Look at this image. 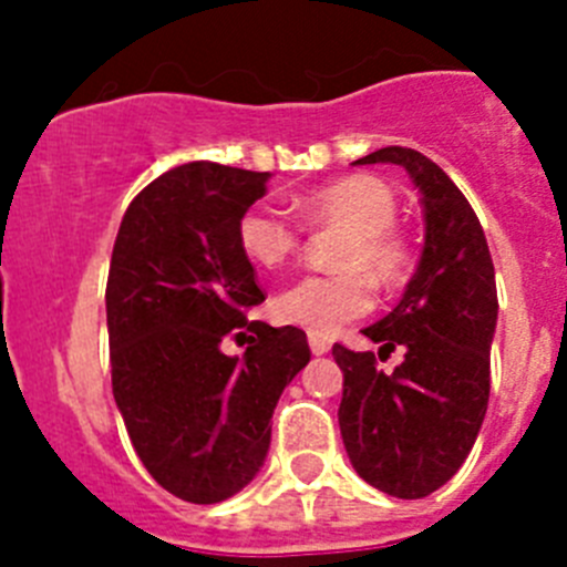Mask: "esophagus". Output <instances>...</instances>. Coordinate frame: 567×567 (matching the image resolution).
Segmentation results:
<instances>
[{
	"instance_id": "esophagus-1",
	"label": "esophagus",
	"mask_w": 567,
	"mask_h": 567,
	"mask_svg": "<svg viewBox=\"0 0 567 567\" xmlns=\"http://www.w3.org/2000/svg\"><path fill=\"white\" fill-rule=\"evenodd\" d=\"M309 349H312V354H327L332 349V340L323 338V334H309Z\"/></svg>"
}]
</instances>
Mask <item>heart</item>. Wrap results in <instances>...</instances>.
I'll return each instance as SVG.
<instances>
[{"instance_id":"obj_1","label":"heart","mask_w":567,"mask_h":567,"mask_svg":"<svg viewBox=\"0 0 567 567\" xmlns=\"http://www.w3.org/2000/svg\"><path fill=\"white\" fill-rule=\"evenodd\" d=\"M303 221L315 229H346L334 275H307L275 295L278 323L332 334L334 329L372 309V280L383 289L400 287L412 269V249L394 229L398 198L374 175H346L312 189L300 202ZM303 229L292 215L272 204H252L238 218V247L252 264L278 269L295 258Z\"/></svg>"}]
</instances>
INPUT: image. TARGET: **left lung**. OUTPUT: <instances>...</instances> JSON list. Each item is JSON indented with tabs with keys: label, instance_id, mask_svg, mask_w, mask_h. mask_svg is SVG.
<instances>
[{
	"label": "left lung",
	"instance_id": "left-lung-1",
	"mask_svg": "<svg viewBox=\"0 0 567 567\" xmlns=\"http://www.w3.org/2000/svg\"><path fill=\"white\" fill-rule=\"evenodd\" d=\"M400 164L420 189L425 244L398 307L363 334L380 352L403 349L394 372L374 352L343 343L338 420L346 454L374 488L400 499L429 497L457 474L488 409L497 280L477 213L423 153L383 147L354 164Z\"/></svg>",
	"mask_w": 567,
	"mask_h": 567
}]
</instances>
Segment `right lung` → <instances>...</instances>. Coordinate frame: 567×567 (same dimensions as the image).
Returning a JSON list of instances; mask_svg holds the SVG:
<instances>
[{
    "instance_id": "right-lung-1",
    "label": "right lung",
    "mask_w": 567,
    "mask_h": 567,
    "mask_svg": "<svg viewBox=\"0 0 567 567\" xmlns=\"http://www.w3.org/2000/svg\"><path fill=\"white\" fill-rule=\"evenodd\" d=\"M269 173L189 162L130 202L107 275L113 398L162 488L213 505L238 494L269 452L275 405L309 363L307 332L247 312L264 303L238 247V218ZM248 340L244 359L223 354Z\"/></svg>"
}]
</instances>
